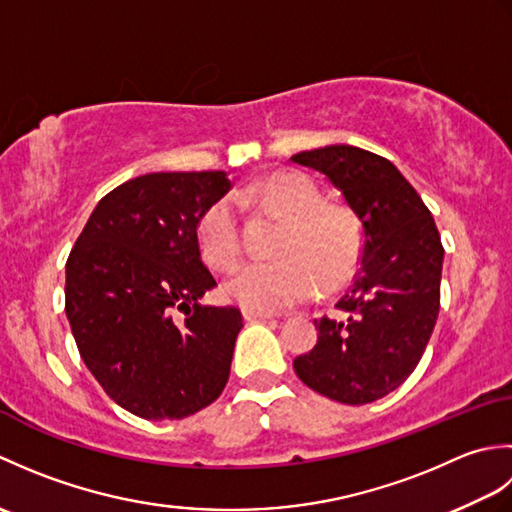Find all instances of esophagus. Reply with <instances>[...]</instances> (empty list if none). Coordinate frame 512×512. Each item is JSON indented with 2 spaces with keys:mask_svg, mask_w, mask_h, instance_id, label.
Instances as JSON below:
<instances>
[{
  "mask_svg": "<svg viewBox=\"0 0 512 512\" xmlns=\"http://www.w3.org/2000/svg\"><path fill=\"white\" fill-rule=\"evenodd\" d=\"M275 317H277V314H273V312L250 310V308L244 310V319H246V321H268V319H275Z\"/></svg>",
  "mask_w": 512,
  "mask_h": 512,
  "instance_id": "obj_1",
  "label": "esophagus"
}]
</instances>
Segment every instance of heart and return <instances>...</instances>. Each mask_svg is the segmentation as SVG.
Masks as SVG:
<instances>
[{"instance_id": "obj_1", "label": "heart", "mask_w": 512, "mask_h": 512, "mask_svg": "<svg viewBox=\"0 0 512 512\" xmlns=\"http://www.w3.org/2000/svg\"><path fill=\"white\" fill-rule=\"evenodd\" d=\"M255 198L288 220L277 246L279 259H253L226 279V295L244 308L277 312L345 286L361 262V228L343 204L323 202L319 184L299 171L270 173L239 195ZM202 257L215 268H231L242 255V224L231 198L204 211L198 222Z\"/></svg>"}]
</instances>
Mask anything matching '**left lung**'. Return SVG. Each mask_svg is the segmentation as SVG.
I'll use <instances>...</instances> for the list:
<instances>
[{"label": "left lung", "instance_id": "1", "mask_svg": "<svg viewBox=\"0 0 512 512\" xmlns=\"http://www.w3.org/2000/svg\"><path fill=\"white\" fill-rule=\"evenodd\" d=\"M292 162L323 173L361 222V268L336 308L314 319L319 341L295 358L310 389L367 405L400 387L436 328L444 248L431 211L383 156L352 145L301 151Z\"/></svg>", "mask_w": 512, "mask_h": 512}]
</instances>
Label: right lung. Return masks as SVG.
Instances as JSON below:
<instances>
[{"mask_svg": "<svg viewBox=\"0 0 512 512\" xmlns=\"http://www.w3.org/2000/svg\"><path fill=\"white\" fill-rule=\"evenodd\" d=\"M228 189L226 171L127 180L96 204L65 264V314L83 363L138 418H187L226 387L244 323L233 306L200 303L217 281L198 222Z\"/></svg>", "mask_w": 512, "mask_h": 512, "instance_id": "1", "label": "right lung"}]
</instances>
